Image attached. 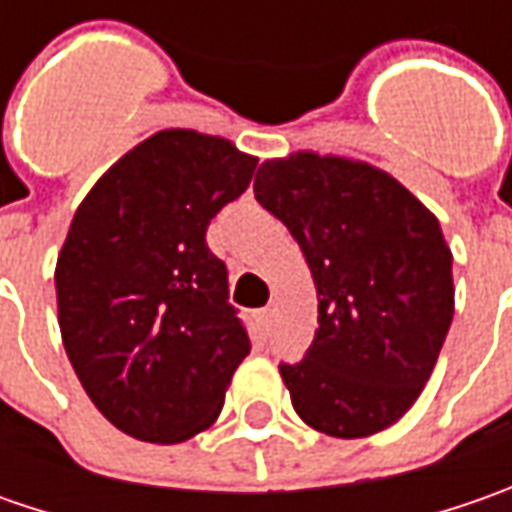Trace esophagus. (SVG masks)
I'll use <instances>...</instances> for the list:
<instances>
[{"label":"esophagus","instance_id":"obj_1","mask_svg":"<svg viewBox=\"0 0 512 512\" xmlns=\"http://www.w3.org/2000/svg\"><path fill=\"white\" fill-rule=\"evenodd\" d=\"M270 316H273V310H270V307H265V310H259V322H262V325H270Z\"/></svg>","mask_w":512,"mask_h":512}]
</instances>
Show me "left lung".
Segmentation results:
<instances>
[{
  "label": "left lung",
  "mask_w": 512,
  "mask_h": 512,
  "mask_svg": "<svg viewBox=\"0 0 512 512\" xmlns=\"http://www.w3.org/2000/svg\"><path fill=\"white\" fill-rule=\"evenodd\" d=\"M253 193L299 242L319 296L305 359L279 364L293 410L336 439L399 422L453 322L439 219L390 173L313 150L262 162Z\"/></svg>",
  "instance_id": "8db88e82"
}]
</instances>
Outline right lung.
<instances>
[{
    "instance_id": "1",
    "label": "right lung",
    "mask_w": 512,
    "mask_h": 512,
    "mask_svg": "<svg viewBox=\"0 0 512 512\" xmlns=\"http://www.w3.org/2000/svg\"><path fill=\"white\" fill-rule=\"evenodd\" d=\"M256 162L222 136L159 130L76 207L53 276L62 342L96 410L139 442L207 430L250 353L205 233Z\"/></svg>"
}]
</instances>
